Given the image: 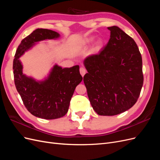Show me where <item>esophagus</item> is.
Here are the masks:
<instances>
[{
  "instance_id": "obj_1",
  "label": "esophagus",
  "mask_w": 160,
  "mask_h": 160,
  "mask_svg": "<svg viewBox=\"0 0 160 160\" xmlns=\"http://www.w3.org/2000/svg\"><path fill=\"white\" fill-rule=\"evenodd\" d=\"M79 71H80V73H81V75H82V77H83L84 75L86 73V70H85V69L84 68V67H81V68H80V69H79Z\"/></svg>"
}]
</instances>
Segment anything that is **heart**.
I'll return each instance as SVG.
<instances>
[{
	"label": "heart",
	"instance_id": "b5f03b06",
	"mask_svg": "<svg viewBox=\"0 0 160 160\" xmlns=\"http://www.w3.org/2000/svg\"><path fill=\"white\" fill-rule=\"evenodd\" d=\"M93 38H87V39H86V42H88V43L91 42H93ZM99 44H101V42H99Z\"/></svg>",
	"mask_w": 160,
	"mask_h": 160
}]
</instances>
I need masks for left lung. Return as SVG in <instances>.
I'll use <instances>...</instances> for the list:
<instances>
[{
    "label": "left lung",
    "mask_w": 160,
    "mask_h": 160,
    "mask_svg": "<svg viewBox=\"0 0 160 160\" xmlns=\"http://www.w3.org/2000/svg\"><path fill=\"white\" fill-rule=\"evenodd\" d=\"M109 40L98 54L87 57L83 81L99 115H115L137 102L143 83L142 58L136 42L120 28L108 27Z\"/></svg>",
    "instance_id": "left-lung-1"
}]
</instances>
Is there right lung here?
Returning <instances> with one entry per match:
<instances>
[{
    "label": "right lung",
    "mask_w": 160,
    "mask_h": 160,
    "mask_svg": "<svg viewBox=\"0 0 160 160\" xmlns=\"http://www.w3.org/2000/svg\"><path fill=\"white\" fill-rule=\"evenodd\" d=\"M59 37L55 31L37 28L22 40L13 60L14 84L22 102L32 115L42 119L60 118L67 113L75 89L83 79L79 66L62 69L56 65L47 79L37 82L22 74L18 59L36 42Z\"/></svg>",
    "instance_id": "add662e5"
}]
</instances>
